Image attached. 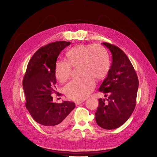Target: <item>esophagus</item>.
Returning a JSON list of instances; mask_svg holds the SVG:
<instances>
[{"label": "esophagus", "mask_w": 157, "mask_h": 157, "mask_svg": "<svg viewBox=\"0 0 157 157\" xmlns=\"http://www.w3.org/2000/svg\"><path fill=\"white\" fill-rule=\"evenodd\" d=\"M83 102H84V101H76L75 102L76 105H79L80 104H81Z\"/></svg>", "instance_id": "34e87169"}]
</instances>
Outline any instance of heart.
Returning <instances> with one entry per match:
<instances>
[{
	"mask_svg": "<svg viewBox=\"0 0 157 157\" xmlns=\"http://www.w3.org/2000/svg\"><path fill=\"white\" fill-rule=\"evenodd\" d=\"M68 62L58 61L55 66V76L60 82L70 76L72 68L79 66L81 78L73 79L66 84L64 91L73 100L84 99L95 87L94 78L100 79L108 73L110 59L105 47L99 44L76 45L66 54Z\"/></svg>",
	"mask_w": 157,
	"mask_h": 157,
	"instance_id": "b5f03b06",
	"label": "heart"
}]
</instances>
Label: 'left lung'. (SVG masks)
<instances>
[{"label": "left lung", "mask_w": 157, "mask_h": 157, "mask_svg": "<svg viewBox=\"0 0 157 157\" xmlns=\"http://www.w3.org/2000/svg\"><path fill=\"white\" fill-rule=\"evenodd\" d=\"M102 44L111 52L113 63L99 89L108 97L99 99L95 116L99 127L110 130L123 125L132 115L136 105L139 79L130 61L121 49L109 43Z\"/></svg>", "instance_id": "left-lung-1"}]
</instances>
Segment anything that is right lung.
<instances>
[{
  "instance_id": "obj_1",
  "label": "right lung",
  "mask_w": 157,
  "mask_h": 157,
  "mask_svg": "<svg viewBox=\"0 0 157 157\" xmlns=\"http://www.w3.org/2000/svg\"><path fill=\"white\" fill-rule=\"evenodd\" d=\"M70 42L58 41L41 47L28 63L23 79L25 106L33 119L46 130L59 131L68 123L73 102H53L55 93V66L60 52Z\"/></svg>"
}]
</instances>
